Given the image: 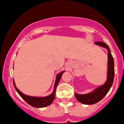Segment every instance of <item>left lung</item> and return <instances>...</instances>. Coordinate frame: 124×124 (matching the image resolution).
<instances>
[{"label": "left lung", "instance_id": "left-lung-1", "mask_svg": "<svg viewBox=\"0 0 124 124\" xmlns=\"http://www.w3.org/2000/svg\"><path fill=\"white\" fill-rule=\"evenodd\" d=\"M95 44L100 46L106 47L108 51V79H107L106 82L103 85L98 87L91 93H88V94H78L76 93H75L76 98L80 102H81L84 104H87V105L96 104L106 96L113 85L114 76H115L114 59L112 56L109 46L106 44L102 42H95Z\"/></svg>", "mask_w": 124, "mask_h": 124}]
</instances>
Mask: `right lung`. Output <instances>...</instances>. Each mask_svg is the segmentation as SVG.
Instances as JSON below:
<instances>
[{
  "instance_id": "obj_1",
  "label": "right lung",
  "mask_w": 124,
  "mask_h": 124,
  "mask_svg": "<svg viewBox=\"0 0 124 124\" xmlns=\"http://www.w3.org/2000/svg\"><path fill=\"white\" fill-rule=\"evenodd\" d=\"M64 71H62L59 74L57 75L56 78V81H55V84H54V90L53 93L49 95V96H45V97H34V96H27L26 94H23L22 93H21L20 91L18 90V89L16 88V87L15 86V84L14 80H13V84H14L15 88L16 89V91L18 92L21 97L26 101L28 104H29L30 106L35 107V108H44L46 106H49L51 103L53 102V100L55 98V93H56V86L58 85V82L60 81L61 77H62V74Z\"/></svg>"
}]
</instances>
